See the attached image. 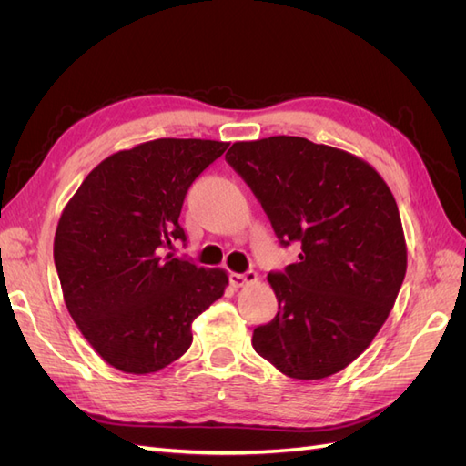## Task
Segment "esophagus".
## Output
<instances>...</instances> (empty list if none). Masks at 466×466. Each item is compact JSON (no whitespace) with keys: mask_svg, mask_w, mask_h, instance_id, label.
Wrapping results in <instances>:
<instances>
[{"mask_svg":"<svg viewBox=\"0 0 466 466\" xmlns=\"http://www.w3.org/2000/svg\"><path fill=\"white\" fill-rule=\"evenodd\" d=\"M229 281L231 286L235 288H243V286H248V284H257L258 281V274L255 270H248L245 274H229Z\"/></svg>","mask_w":466,"mask_h":466,"instance_id":"obj_1","label":"esophagus"}]
</instances>
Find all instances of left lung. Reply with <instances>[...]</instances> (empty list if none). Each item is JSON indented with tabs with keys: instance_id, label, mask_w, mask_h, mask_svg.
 <instances>
[{
	"instance_id": "left-lung-1",
	"label": "left lung",
	"mask_w": 466,
	"mask_h": 466,
	"mask_svg": "<svg viewBox=\"0 0 466 466\" xmlns=\"http://www.w3.org/2000/svg\"><path fill=\"white\" fill-rule=\"evenodd\" d=\"M299 260L270 272L278 315L252 332L276 370L313 380L342 371L371 344L406 274L399 206L371 165L305 137L237 142L225 155Z\"/></svg>"
}]
</instances>
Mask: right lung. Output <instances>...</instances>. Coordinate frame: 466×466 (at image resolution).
I'll return each instance as SVG.
<instances>
[{
	"mask_svg": "<svg viewBox=\"0 0 466 466\" xmlns=\"http://www.w3.org/2000/svg\"><path fill=\"white\" fill-rule=\"evenodd\" d=\"M229 144L161 137L110 155L67 202L54 237L64 301L112 368L146 375L192 344V320L228 286L221 268L173 257L178 218L198 175Z\"/></svg>",
	"mask_w": 466,
	"mask_h": 466,
	"instance_id": "right-lung-1",
	"label": "right lung"
}]
</instances>
